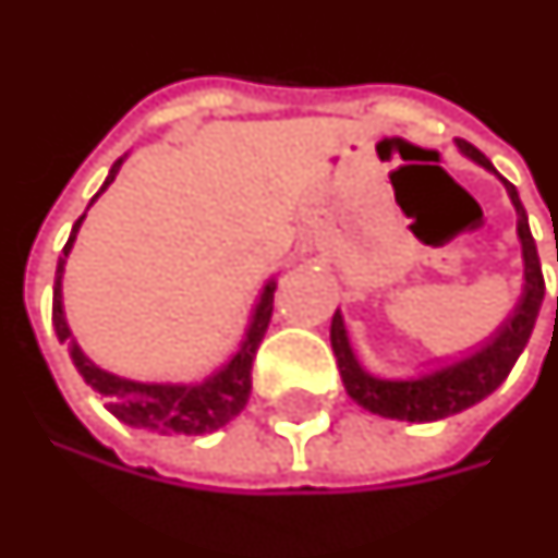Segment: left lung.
<instances>
[{
  "mask_svg": "<svg viewBox=\"0 0 558 558\" xmlns=\"http://www.w3.org/2000/svg\"><path fill=\"white\" fill-rule=\"evenodd\" d=\"M459 150L469 159H474L483 169H493V162L483 157L474 144L456 138ZM498 174V171H496ZM501 184L508 190L510 202L517 208V235L523 244V295L517 307L510 311V317L496 329V335L486 341V344L471 353L465 360L453 362V365H444L438 372L420 374V377H408V380H384V377H374L360 365V360L353 356V347L347 341V329L341 314L335 311L332 317V350L338 356V368H341V380L350 399L362 404L365 411L372 414L389 416V420H408V423H432V420H444V416H453L459 411H465L471 404L483 401L489 392H496L505 377L513 368V362L520 360V353L532 338L535 329L537 311L544 302V275H541V259H537L535 239H532V229H529V217H525L523 202L517 186L508 184L501 178ZM558 259V256H556ZM556 311H558V295H556Z\"/></svg>",
  "mask_w": 558,
  "mask_h": 558,
  "instance_id": "1",
  "label": "left lung"
}]
</instances>
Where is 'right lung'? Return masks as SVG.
Wrapping results in <instances>:
<instances>
[{"instance_id": "1", "label": "right lung", "mask_w": 558, "mask_h": 558, "mask_svg": "<svg viewBox=\"0 0 558 558\" xmlns=\"http://www.w3.org/2000/svg\"><path fill=\"white\" fill-rule=\"evenodd\" d=\"M117 159L105 184L99 193L108 190V184L117 178L120 171ZM99 193L93 196V202L99 198ZM89 202V205H93ZM87 211L77 217V223L72 226V235L62 247L60 263H57V280H53V329L62 344H69V356L75 362L77 374L87 380L89 387L96 392H102L108 399V411L123 420L126 426L135 428H150L159 435H208L226 426L232 416H239L244 411V404L251 399V368L253 356L266 338L268 323H271V311H275V280H268L263 292H259V302L253 307L251 323H247V332L241 341L239 353L226 362L220 372H214L211 377H205L202 384H142V380H130V377H120L99 368L96 362H89L84 356V350L77 347L72 338V329L65 323V311H62V271H65V256L72 251V244L77 239V229L84 223Z\"/></svg>"}]
</instances>
